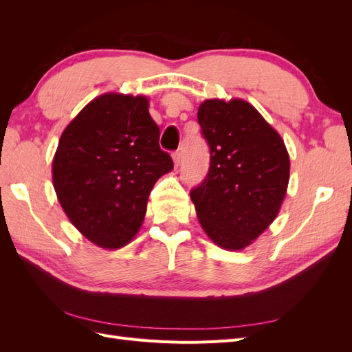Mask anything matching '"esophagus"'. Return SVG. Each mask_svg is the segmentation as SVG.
<instances>
[{"instance_id": "obj_1", "label": "esophagus", "mask_w": 352, "mask_h": 352, "mask_svg": "<svg viewBox=\"0 0 352 352\" xmlns=\"http://www.w3.org/2000/svg\"><path fill=\"white\" fill-rule=\"evenodd\" d=\"M172 157H173V162H175V166L177 167V166L180 164V158H182V155H180V151H175V153L172 154Z\"/></svg>"}]
</instances>
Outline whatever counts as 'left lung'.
<instances>
[{"label":"left lung","instance_id":"1","mask_svg":"<svg viewBox=\"0 0 352 352\" xmlns=\"http://www.w3.org/2000/svg\"><path fill=\"white\" fill-rule=\"evenodd\" d=\"M210 146L206 179L190 189L210 239L238 251L276 219L289 182V155L280 135L243 100H207L198 109Z\"/></svg>","mask_w":352,"mask_h":352}]
</instances>
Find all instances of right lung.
I'll return each instance as SVG.
<instances>
[{"instance_id":"1","label":"right lung","mask_w":352,"mask_h":352,"mask_svg":"<svg viewBox=\"0 0 352 352\" xmlns=\"http://www.w3.org/2000/svg\"><path fill=\"white\" fill-rule=\"evenodd\" d=\"M142 95L104 94L61 133L52 184L85 238L116 250L140 230L157 180L173 168L158 145L160 129Z\"/></svg>"}]
</instances>
